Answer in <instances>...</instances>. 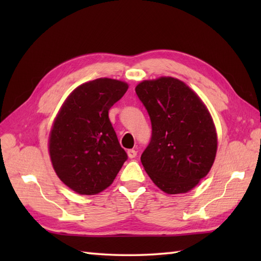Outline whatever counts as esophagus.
Masks as SVG:
<instances>
[{
	"instance_id": "1",
	"label": "esophagus",
	"mask_w": 261,
	"mask_h": 261,
	"mask_svg": "<svg viewBox=\"0 0 261 261\" xmlns=\"http://www.w3.org/2000/svg\"><path fill=\"white\" fill-rule=\"evenodd\" d=\"M126 153H127V156H129V158H131V159L137 156V151L134 150V149H129V150L126 151Z\"/></svg>"
}]
</instances>
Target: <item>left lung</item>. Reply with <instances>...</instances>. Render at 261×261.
<instances>
[{
	"instance_id": "obj_1",
	"label": "left lung",
	"mask_w": 261,
	"mask_h": 261,
	"mask_svg": "<svg viewBox=\"0 0 261 261\" xmlns=\"http://www.w3.org/2000/svg\"><path fill=\"white\" fill-rule=\"evenodd\" d=\"M136 93L152 127L141 154L145 170L165 193L191 191L208 174L218 148L206 107L185 83L173 77L143 81Z\"/></svg>"
}]
</instances>
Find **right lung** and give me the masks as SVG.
<instances>
[{
    "mask_svg": "<svg viewBox=\"0 0 261 261\" xmlns=\"http://www.w3.org/2000/svg\"><path fill=\"white\" fill-rule=\"evenodd\" d=\"M127 87L111 79L87 82L71 92L55 119L49 137L53 167L74 192L104 191L127 159L109 119V110Z\"/></svg>",
    "mask_w": 261,
    "mask_h": 261,
    "instance_id": "1",
    "label": "right lung"
}]
</instances>
